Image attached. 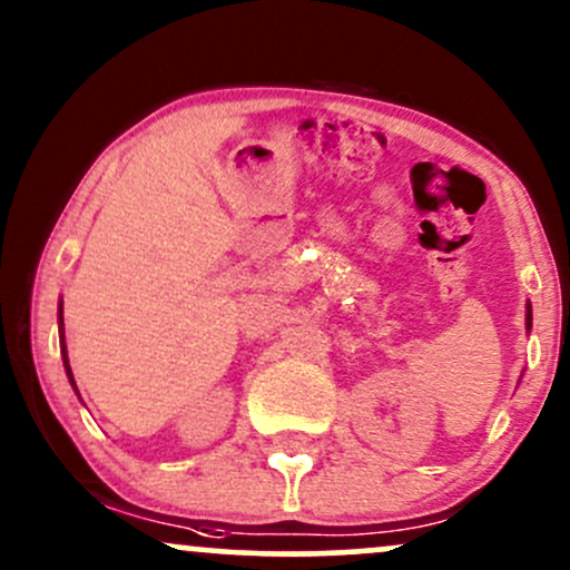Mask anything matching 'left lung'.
Masks as SVG:
<instances>
[{
	"instance_id": "1",
	"label": "left lung",
	"mask_w": 570,
	"mask_h": 570,
	"mask_svg": "<svg viewBox=\"0 0 570 570\" xmlns=\"http://www.w3.org/2000/svg\"><path fill=\"white\" fill-rule=\"evenodd\" d=\"M531 326H533V311H531V303H528V311H525V330L531 332Z\"/></svg>"
}]
</instances>
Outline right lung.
I'll use <instances>...</instances> for the list:
<instances>
[{
    "label": "right lung",
    "mask_w": 570,
    "mask_h": 570,
    "mask_svg": "<svg viewBox=\"0 0 570 570\" xmlns=\"http://www.w3.org/2000/svg\"><path fill=\"white\" fill-rule=\"evenodd\" d=\"M58 332H61V353H63V370H67V377L71 383V389L77 391V383H75V375H71V367H69V356H67V343H63V303L58 305Z\"/></svg>",
    "instance_id": "add662e5"
}]
</instances>
